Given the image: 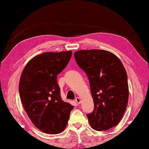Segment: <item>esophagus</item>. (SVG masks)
<instances>
[{
    "mask_svg": "<svg viewBox=\"0 0 149 149\" xmlns=\"http://www.w3.org/2000/svg\"><path fill=\"white\" fill-rule=\"evenodd\" d=\"M75 102H76V103H77V104H80L81 102V100L80 97H77L76 98H75Z\"/></svg>",
    "mask_w": 149,
    "mask_h": 149,
    "instance_id": "1",
    "label": "esophagus"
}]
</instances>
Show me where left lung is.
<instances>
[{
    "mask_svg": "<svg viewBox=\"0 0 149 149\" xmlns=\"http://www.w3.org/2000/svg\"><path fill=\"white\" fill-rule=\"evenodd\" d=\"M75 61L88 77L94 108L87 115L93 129L107 130L120 123L128 102L125 68L118 57L108 51L79 50Z\"/></svg>",
    "mask_w": 149,
    "mask_h": 149,
    "instance_id": "8db88e82",
    "label": "left lung"
}]
</instances>
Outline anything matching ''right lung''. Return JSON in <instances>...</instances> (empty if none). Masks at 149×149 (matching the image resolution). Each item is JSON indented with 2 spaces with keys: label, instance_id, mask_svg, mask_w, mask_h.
<instances>
[{
  "label": "right lung",
  "instance_id": "obj_1",
  "mask_svg": "<svg viewBox=\"0 0 149 149\" xmlns=\"http://www.w3.org/2000/svg\"><path fill=\"white\" fill-rule=\"evenodd\" d=\"M72 51L45 52L26 64L20 77L19 90L24 109L41 131L56 134L65 130L74 108L60 96L57 75L67 66Z\"/></svg>",
  "mask_w": 149,
  "mask_h": 149
}]
</instances>
